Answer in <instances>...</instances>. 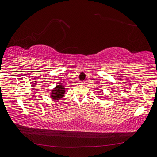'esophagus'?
<instances>
[{"mask_svg":"<svg viewBox=\"0 0 157 157\" xmlns=\"http://www.w3.org/2000/svg\"><path fill=\"white\" fill-rule=\"evenodd\" d=\"M79 84H80V85H83L84 82H79Z\"/></svg>","mask_w":157,"mask_h":157,"instance_id":"obj_1","label":"esophagus"}]
</instances>
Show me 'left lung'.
<instances>
[{
  "instance_id": "left-lung-1",
  "label": "left lung",
  "mask_w": 157,
  "mask_h": 157,
  "mask_svg": "<svg viewBox=\"0 0 157 157\" xmlns=\"http://www.w3.org/2000/svg\"><path fill=\"white\" fill-rule=\"evenodd\" d=\"M98 95H101V94H98ZM102 98H104V97H102Z\"/></svg>"
}]
</instances>
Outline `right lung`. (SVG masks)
I'll list each match as a JSON object with an SVG mask.
<instances>
[{
    "label": "right lung",
    "instance_id": "add662e5",
    "mask_svg": "<svg viewBox=\"0 0 157 157\" xmlns=\"http://www.w3.org/2000/svg\"><path fill=\"white\" fill-rule=\"evenodd\" d=\"M66 92V88L61 85H58L57 86L55 87L54 88H52V90H51L50 93V98L51 99H53L55 101H58L60 100L61 98L63 97V96L65 95Z\"/></svg>",
    "mask_w": 157,
    "mask_h": 157
}]
</instances>
